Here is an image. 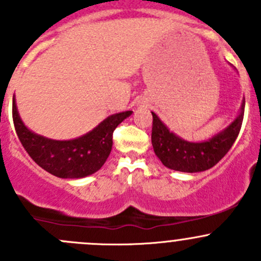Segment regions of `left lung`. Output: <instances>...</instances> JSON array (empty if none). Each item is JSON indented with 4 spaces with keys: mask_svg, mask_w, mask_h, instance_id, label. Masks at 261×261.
<instances>
[{
    "mask_svg": "<svg viewBox=\"0 0 261 261\" xmlns=\"http://www.w3.org/2000/svg\"><path fill=\"white\" fill-rule=\"evenodd\" d=\"M245 99L241 111L225 130L204 141L184 140L169 130L154 112L151 144L154 152L167 168L178 172L197 173L217 164L235 143L244 120Z\"/></svg>",
    "mask_w": 261,
    "mask_h": 261,
    "instance_id": "left-lung-1",
    "label": "left lung"
}]
</instances>
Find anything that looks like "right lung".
I'll return each mask as SVG.
<instances>
[{
    "label": "right lung",
    "mask_w": 261,
    "mask_h": 261,
    "mask_svg": "<svg viewBox=\"0 0 261 261\" xmlns=\"http://www.w3.org/2000/svg\"><path fill=\"white\" fill-rule=\"evenodd\" d=\"M133 111L107 117L97 127L72 140H53L29 130L12 103V120L18 140L31 159L59 178H83L96 173L109 158L115 128Z\"/></svg>",
    "instance_id": "right-lung-1"
}]
</instances>
